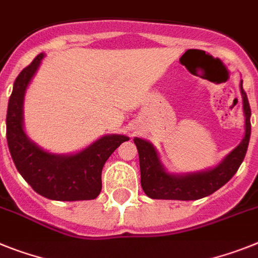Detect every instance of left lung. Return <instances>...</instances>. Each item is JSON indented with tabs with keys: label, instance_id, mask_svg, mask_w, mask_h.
Wrapping results in <instances>:
<instances>
[{
	"label": "left lung",
	"instance_id": "1",
	"mask_svg": "<svg viewBox=\"0 0 258 258\" xmlns=\"http://www.w3.org/2000/svg\"><path fill=\"white\" fill-rule=\"evenodd\" d=\"M243 96V108L245 114V136L241 144L231 151L218 167L211 171L192 173L185 176H173L163 169L154 147L141 138H134L140 156L141 185L144 192L154 200H200L214 193L226 184L237 172L244 160L250 138V107L246 94L240 82Z\"/></svg>",
	"mask_w": 258,
	"mask_h": 258
}]
</instances>
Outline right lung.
I'll return each mask as SVG.
<instances>
[{
  "mask_svg": "<svg viewBox=\"0 0 258 258\" xmlns=\"http://www.w3.org/2000/svg\"><path fill=\"white\" fill-rule=\"evenodd\" d=\"M43 53L26 66L17 77L9 99L6 138L13 162L35 192L56 201L94 200L102 190L104 163L122 142L125 136H105L72 156L48 154L32 144L23 132L22 105L26 87L40 65Z\"/></svg>",
  "mask_w": 258,
  "mask_h": 258,
  "instance_id": "1",
  "label": "right lung"
}]
</instances>
